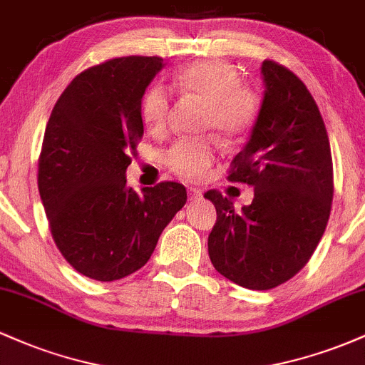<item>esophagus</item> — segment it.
Returning a JSON list of instances; mask_svg holds the SVG:
<instances>
[{
    "mask_svg": "<svg viewBox=\"0 0 365 365\" xmlns=\"http://www.w3.org/2000/svg\"><path fill=\"white\" fill-rule=\"evenodd\" d=\"M202 199V192L199 190V188H188V200L190 202H197V200Z\"/></svg>",
    "mask_w": 365,
    "mask_h": 365,
    "instance_id": "34e87169",
    "label": "esophagus"
}]
</instances>
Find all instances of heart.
Returning a JSON list of instances; mask_svg holds the SVG:
<instances>
[{
    "label": "heart",
    "instance_id": "obj_1",
    "mask_svg": "<svg viewBox=\"0 0 365 365\" xmlns=\"http://www.w3.org/2000/svg\"><path fill=\"white\" fill-rule=\"evenodd\" d=\"M238 82L237 70L223 60L187 63L173 75L175 89L207 101L204 128L215 130L226 140L242 139L257 118V96ZM140 115L150 133H166L171 115L170 92L159 83L150 86L142 98ZM217 150V142L211 137L180 139L168 149L165 161L178 177L194 182L204 177Z\"/></svg>",
    "mask_w": 365,
    "mask_h": 365
}]
</instances>
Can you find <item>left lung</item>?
I'll use <instances>...</instances> for the list:
<instances>
[{
	"label": "left lung",
	"instance_id": "1",
	"mask_svg": "<svg viewBox=\"0 0 365 365\" xmlns=\"http://www.w3.org/2000/svg\"><path fill=\"white\" fill-rule=\"evenodd\" d=\"M266 86L252 135L230 165V182L254 187L242 211L220 190L207 238L212 266L249 290H271L309 262L328 225L333 159L328 132L305 83L279 63L262 61Z\"/></svg>",
	"mask_w": 365,
	"mask_h": 365
}]
</instances>
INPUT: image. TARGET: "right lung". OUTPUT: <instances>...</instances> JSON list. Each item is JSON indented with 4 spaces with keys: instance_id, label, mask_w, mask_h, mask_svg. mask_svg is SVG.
I'll use <instances>...</instances> for the list:
<instances>
[{
    "instance_id": "right-lung-1",
    "label": "right lung",
    "mask_w": 365,
    "mask_h": 365,
    "mask_svg": "<svg viewBox=\"0 0 365 365\" xmlns=\"http://www.w3.org/2000/svg\"><path fill=\"white\" fill-rule=\"evenodd\" d=\"M161 68L159 56L91 66L63 91L46 125L41 200L61 255L91 279L115 282L140 269L187 202L182 183L161 182L137 194L125 178L144 135L142 96Z\"/></svg>"
}]
</instances>
